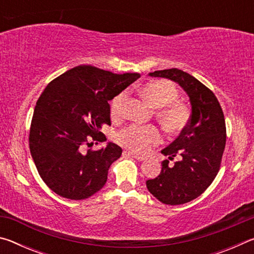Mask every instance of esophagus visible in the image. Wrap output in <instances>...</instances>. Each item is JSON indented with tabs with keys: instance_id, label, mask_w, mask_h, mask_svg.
Wrapping results in <instances>:
<instances>
[{
	"instance_id": "esophagus-1",
	"label": "esophagus",
	"mask_w": 254,
	"mask_h": 254,
	"mask_svg": "<svg viewBox=\"0 0 254 254\" xmlns=\"http://www.w3.org/2000/svg\"><path fill=\"white\" fill-rule=\"evenodd\" d=\"M123 156H127V157H132V158H134V159H136V160H139V161H143V160H145V157H143V156H139V154H135V153H132V152H130V151H124L123 152Z\"/></svg>"
}]
</instances>
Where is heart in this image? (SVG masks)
I'll return each mask as SVG.
<instances>
[{
  "label": "heart",
  "instance_id": "b5f03b06",
  "mask_svg": "<svg viewBox=\"0 0 254 254\" xmlns=\"http://www.w3.org/2000/svg\"><path fill=\"white\" fill-rule=\"evenodd\" d=\"M140 95L156 111V119L170 134L182 132L190 119L186 103L178 100L176 85L167 79H158L144 84L139 89ZM126 94L121 93L111 102V117L120 120L124 114ZM117 142L132 152L145 153L161 142V134L154 127L130 126L117 133Z\"/></svg>",
  "mask_w": 254,
  "mask_h": 254
}]
</instances>
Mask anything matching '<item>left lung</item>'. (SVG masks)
Returning a JSON list of instances; mask_svg holds the SVG:
<instances>
[{
	"instance_id": "obj_1",
	"label": "left lung",
	"mask_w": 254,
	"mask_h": 254,
	"mask_svg": "<svg viewBox=\"0 0 254 254\" xmlns=\"http://www.w3.org/2000/svg\"><path fill=\"white\" fill-rule=\"evenodd\" d=\"M178 83L188 94L191 115L187 127L173 143L161 151L169 160L179 156L174 166L162 161L156 178L147 180V188L167 205H182L197 198L208 188L220 170L226 142V127L216 96L194 76L177 68L150 72Z\"/></svg>"
}]
</instances>
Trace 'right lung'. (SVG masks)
<instances>
[{
    "instance_id": "obj_1",
    "label": "right lung",
    "mask_w": 254,
    "mask_h": 254,
    "mask_svg": "<svg viewBox=\"0 0 254 254\" xmlns=\"http://www.w3.org/2000/svg\"><path fill=\"white\" fill-rule=\"evenodd\" d=\"M139 77L80 65L47 85L34 107L29 145L41 179L56 194L79 200L104 186L121 147L110 142L86 153L83 147L106 141L100 130L103 124L111 126L109 101Z\"/></svg>"
}]
</instances>
